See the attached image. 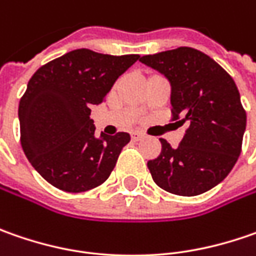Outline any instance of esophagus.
<instances>
[{"mask_svg":"<svg viewBox=\"0 0 256 256\" xmlns=\"http://www.w3.org/2000/svg\"><path fill=\"white\" fill-rule=\"evenodd\" d=\"M131 138L134 141H140V140H142L144 135L141 132H138V131H134V132H131Z\"/></svg>","mask_w":256,"mask_h":256,"instance_id":"1","label":"esophagus"}]
</instances>
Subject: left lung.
<instances>
[{"label":"left lung","mask_w":256,"mask_h":256,"mask_svg":"<svg viewBox=\"0 0 256 256\" xmlns=\"http://www.w3.org/2000/svg\"><path fill=\"white\" fill-rule=\"evenodd\" d=\"M140 61L170 81L174 118L186 125L176 148L160 140L162 151L148 161L154 182L182 196L210 191L226 178L241 154L246 114L236 85L211 56L190 46Z\"/></svg>","instance_id":"1"}]
</instances>
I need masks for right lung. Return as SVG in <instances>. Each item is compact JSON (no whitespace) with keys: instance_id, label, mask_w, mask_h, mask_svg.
Here are the masks:
<instances>
[{"instance_id":"obj_1","label":"right lung","mask_w":256,"mask_h":256,"mask_svg":"<svg viewBox=\"0 0 256 256\" xmlns=\"http://www.w3.org/2000/svg\"><path fill=\"white\" fill-rule=\"evenodd\" d=\"M140 55L75 50L41 66L20 101L21 145L45 181L66 192H84L111 175L130 134L95 136L91 106Z\"/></svg>"}]
</instances>
